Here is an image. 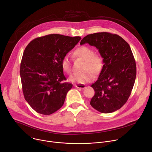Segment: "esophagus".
<instances>
[{
  "label": "esophagus",
  "mask_w": 152,
  "mask_h": 152,
  "mask_svg": "<svg viewBox=\"0 0 152 152\" xmlns=\"http://www.w3.org/2000/svg\"><path fill=\"white\" fill-rule=\"evenodd\" d=\"M75 87L77 88H84L86 87V86L81 84H77L75 85Z\"/></svg>",
  "instance_id": "1"
}]
</instances>
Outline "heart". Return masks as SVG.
Instances as JSON below:
<instances>
[{"label":"heart","instance_id":"b5f03b06","mask_svg":"<svg viewBox=\"0 0 152 152\" xmlns=\"http://www.w3.org/2000/svg\"><path fill=\"white\" fill-rule=\"evenodd\" d=\"M73 56L85 61L83 66L84 71L80 73H75L68 77V80L73 83L84 84L91 81L94 75H98L103 67V59L98 54H95L92 48L82 45L77 47L73 52ZM62 70L67 74L72 72V64L67 56H65L61 61Z\"/></svg>","mask_w":152,"mask_h":152}]
</instances>
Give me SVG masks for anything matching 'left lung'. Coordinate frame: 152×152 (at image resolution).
<instances>
[{
  "label": "left lung",
  "mask_w": 152,
  "mask_h": 152,
  "mask_svg": "<svg viewBox=\"0 0 152 152\" xmlns=\"http://www.w3.org/2000/svg\"><path fill=\"white\" fill-rule=\"evenodd\" d=\"M86 43L98 48L104 63L98 80L91 85L95 93L90 105L101 113H112L125 104L131 94L136 76L133 54L129 44L116 34H90L80 44Z\"/></svg>",
  "instance_id": "8db88e82"
}]
</instances>
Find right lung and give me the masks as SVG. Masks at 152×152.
Masks as SVG:
<instances>
[{
  "label": "right lung",
  "mask_w": 152,
  "mask_h": 152,
  "mask_svg": "<svg viewBox=\"0 0 152 152\" xmlns=\"http://www.w3.org/2000/svg\"><path fill=\"white\" fill-rule=\"evenodd\" d=\"M81 39L51 34L37 37L23 51L20 75L25 99L40 114L49 115L63 105L73 84L66 80L61 61Z\"/></svg>",
  "instance_id": "obj_1"
}]
</instances>
